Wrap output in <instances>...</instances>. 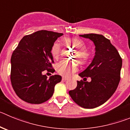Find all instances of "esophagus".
Segmentation results:
<instances>
[{
	"mask_svg": "<svg viewBox=\"0 0 130 130\" xmlns=\"http://www.w3.org/2000/svg\"><path fill=\"white\" fill-rule=\"evenodd\" d=\"M68 78H67V77H62V81H63V82H66Z\"/></svg>",
	"mask_w": 130,
	"mask_h": 130,
	"instance_id": "esophagus-1",
	"label": "esophagus"
}]
</instances>
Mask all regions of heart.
<instances>
[{
	"label": "heart",
	"instance_id": "heart-1",
	"mask_svg": "<svg viewBox=\"0 0 130 130\" xmlns=\"http://www.w3.org/2000/svg\"><path fill=\"white\" fill-rule=\"evenodd\" d=\"M63 42L66 45L71 46L77 48L75 57L78 58L79 60L82 63H85L88 60L90 54L88 51L85 48V45L82 40L79 38H65L63 39ZM52 56L54 59H57L60 56L61 54V47L58 42H55L53 45L51 50ZM78 69V67L76 63H69L67 61H61L56 65V71L59 74L65 77H70Z\"/></svg>",
	"mask_w": 130,
	"mask_h": 130
}]
</instances>
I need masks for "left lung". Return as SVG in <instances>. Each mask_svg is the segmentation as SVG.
<instances>
[{
    "label": "left lung",
    "instance_id": "1",
    "mask_svg": "<svg viewBox=\"0 0 130 130\" xmlns=\"http://www.w3.org/2000/svg\"><path fill=\"white\" fill-rule=\"evenodd\" d=\"M79 36L92 41L95 47L91 63L79 74L84 79L90 77L91 82L77 81V87L69 93L79 106L94 108L105 103L116 92L120 81L122 59L116 47L103 35L92 33Z\"/></svg>",
    "mask_w": 130,
    "mask_h": 130
}]
</instances>
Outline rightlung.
<instances>
[{
    "mask_svg": "<svg viewBox=\"0 0 130 130\" xmlns=\"http://www.w3.org/2000/svg\"><path fill=\"white\" fill-rule=\"evenodd\" d=\"M63 33L38 31L26 35L20 41L11 58V82L17 95L24 101L41 104L53 95L54 87L61 76L54 75L47 79L42 74L47 70L54 72L51 50Z\"/></svg>",
    "mask_w": 130,
    "mask_h": 130,
    "instance_id": "right-lung-1",
    "label": "right lung"
}]
</instances>
